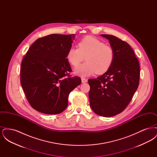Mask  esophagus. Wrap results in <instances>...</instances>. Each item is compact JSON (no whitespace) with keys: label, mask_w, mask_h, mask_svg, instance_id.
Returning <instances> with one entry per match:
<instances>
[{"label":"esophagus","mask_w":157,"mask_h":157,"mask_svg":"<svg viewBox=\"0 0 157 157\" xmlns=\"http://www.w3.org/2000/svg\"><path fill=\"white\" fill-rule=\"evenodd\" d=\"M81 81H82V83H85V82H87V79L86 78H81Z\"/></svg>","instance_id":"1"}]
</instances>
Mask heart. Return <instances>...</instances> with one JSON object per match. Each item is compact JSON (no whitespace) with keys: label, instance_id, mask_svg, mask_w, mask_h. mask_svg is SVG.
Masks as SVG:
<instances>
[{"label":"heart","instance_id":"1","mask_svg":"<svg viewBox=\"0 0 157 157\" xmlns=\"http://www.w3.org/2000/svg\"><path fill=\"white\" fill-rule=\"evenodd\" d=\"M85 57L86 63L76 68L75 73L81 76L104 74L111 67L115 51L111 46L96 37L87 36L78 43V48H71L67 53L69 63L76 67Z\"/></svg>","mask_w":157,"mask_h":157}]
</instances>
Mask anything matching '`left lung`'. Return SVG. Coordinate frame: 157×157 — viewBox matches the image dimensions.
Instances as JSON below:
<instances>
[{"label": "left lung", "mask_w": 157, "mask_h": 157, "mask_svg": "<svg viewBox=\"0 0 157 157\" xmlns=\"http://www.w3.org/2000/svg\"><path fill=\"white\" fill-rule=\"evenodd\" d=\"M115 51L111 67L97 79H90V106L99 116L110 117L122 112L137 90L140 76L139 61L126 42L111 35H101Z\"/></svg>", "instance_id": "obj_1"}]
</instances>
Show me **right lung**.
<instances>
[{
  "label": "right lung",
  "mask_w": 157,
  "mask_h": 157,
  "mask_svg": "<svg viewBox=\"0 0 157 157\" xmlns=\"http://www.w3.org/2000/svg\"><path fill=\"white\" fill-rule=\"evenodd\" d=\"M75 35L52 34L40 37L30 46L21 67V83L30 106L43 113L63 112L72 90L81 83L71 77L67 58Z\"/></svg>",
  "instance_id": "right-lung-1"
}]
</instances>
